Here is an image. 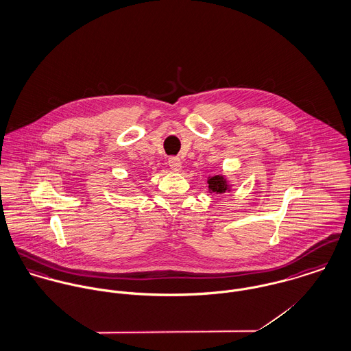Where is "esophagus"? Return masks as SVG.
<instances>
[{"label": "esophagus", "mask_w": 351, "mask_h": 351, "mask_svg": "<svg viewBox=\"0 0 351 351\" xmlns=\"http://www.w3.org/2000/svg\"><path fill=\"white\" fill-rule=\"evenodd\" d=\"M168 165H169V168H171L172 171L178 172V171L182 169V160H180L179 157H169Z\"/></svg>", "instance_id": "1"}]
</instances>
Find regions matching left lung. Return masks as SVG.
Returning a JSON list of instances; mask_svg holds the SVG:
<instances>
[{
    "label": "left lung",
    "mask_w": 351,
    "mask_h": 351,
    "mask_svg": "<svg viewBox=\"0 0 351 351\" xmlns=\"http://www.w3.org/2000/svg\"><path fill=\"white\" fill-rule=\"evenodd\" d=\"M207 184H208V193L211 194H223L230 191V184L226 180V178L222 175H215L208 178Z\"/></svg>",
    "instance_id": "left-lung-1"
}]
</instances>
